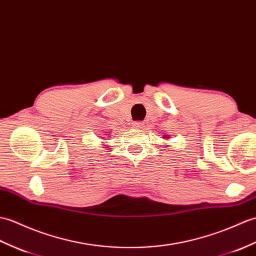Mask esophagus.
I'll return each mask as SVG.
<instances>
[{
    "label": "esophagus",
    "mask_w": 256,
    "mask_h": 256,
    "mask_svg": "<svg viewBox=\"0 0 256 256\" xmlns=\"http://www.w3.org/2000/svg\"><path fill=\"white\" fill-rule=\"evenodd\" d=\"M132 126H133L134 128L140 130V128H144V124H142V122H133V123H132Z\"/></svg>",
    "instance_id": "obj_1"
}]
</instances>
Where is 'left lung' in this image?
I'll list each match as a JSON object with an SVG mask.
<instances>
[{
  "instance_id": "8db88e82",
  "label": "left lung",
  "mask_w": 256,
  "mask_h": 256,
  "mask_svg": "<svg viewBox=\"0 0 256 256\" xmlns=\"http://www.w3.org/2000/svg\"><path fill=\"white\" fill-rule=\"evenodd\" d=\"M164 138H167V140H168V138H169V136H168V135H166V136H164Z\"/></svg>"
}]
</instances>
